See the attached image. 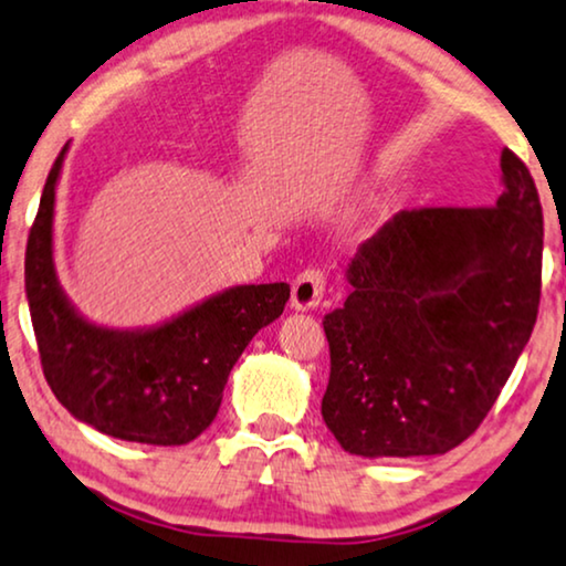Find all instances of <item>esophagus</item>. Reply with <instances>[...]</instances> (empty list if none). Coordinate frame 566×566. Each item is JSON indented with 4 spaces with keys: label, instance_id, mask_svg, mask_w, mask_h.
<instances>
[{
    "label": "esophagus",
    "instance_id": "1",
    "mask_svg": "<svg viewBox=\"0 0 566 566\" xmlns=\"http://www.w3.org/2000/svg\"><path fill=\"white\" fill-rule=\"evenodd\" d=\"M323 292H326V276H323V271L305 269L292 282V307L295 311H315L321 305Z\"/></svg>",
    "mask_w": 566,
    "mask_h": 566
}]
</instances>
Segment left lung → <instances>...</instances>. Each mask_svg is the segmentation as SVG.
I'll return each mask as SVG.
<instances>
[{
	"mask_svg": "<svg viewBox=\"0 0 566 566\" xmlns=\"http://www.w3.org/2000/svg\"><path fill=\"white\" fill-rule=\"evenodd\" d=\"M494 207L398 212L349 269L323 318L331 378L321 413L346 453L442 455L492 409L536 326L544 214L507 147Z\"/></svg>",
	"mask_w": 566,
	"mask_h": 566,
	"instance_id": "left-lung-1",
	"label": "left lung"
}]
</instances>
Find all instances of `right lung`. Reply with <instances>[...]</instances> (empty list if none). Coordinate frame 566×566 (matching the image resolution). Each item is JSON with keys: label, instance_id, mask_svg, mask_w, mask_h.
I'll return each mask as SVG.
<instances>
[{"label": "right lung", "instance_id": "right-lung-1", "mask_svg": "<svg viewBox=\"0 0 566 566\" xmlns=\"http://www.w3.org/2000/svg\"><path fill=\"white\" fill-rule=\"evenodd\" d=\"M28 235L25 295L43 375L59 403L97 432L142 446H186L212 424L230 370L282 315L290 284H238L149 328L87 321L54 266V205L64 155Z\"/></svg>", "mask_w": 566, "mask_h": 566}]
</instances>
